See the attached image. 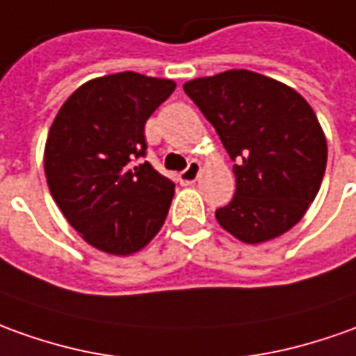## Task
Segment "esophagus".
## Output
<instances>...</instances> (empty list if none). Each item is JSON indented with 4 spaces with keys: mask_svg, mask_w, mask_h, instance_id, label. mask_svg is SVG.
I'll return each instance as SVG.
<instances>
[{
    "mask_svg": "<svg viewBox=\"0 0 356 356\" xmlns=\"http://www.w3.org/2000/svg\"><path fill=\"white\" fill-rule=\"evenodd\" d=\"M200 172H202V164L197 163V161H190L188 168L182 170L178 178H180V182H182L184 186H190V184H193L200 178Z\"/></svg>",
    "mask_w": 356,
    "mask_h": 356,
    "instance_id": "34e87169",
    "label": "esophagus"
}]
</instances>
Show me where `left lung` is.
Returning <instances> with one entry per match:
<instances>
[{
    "mask_svg": "<svg viewBox=\"0 0 356 356\" xmlns=\"http://www.w3.org/2000/svg\"><path fill=\"white\" fill-rule=\"evenodd\" d=\"M232 161L236 192L215 211L222 229L246 244L291 230L322 186L327 141L312 106L281 81L230 70L184 83Z\"/></svg>",
    "mask_w": 356,
    "mask_h": 356,
    "instance_id": "obj_1",
    "label": "left lung"
}]
</instances>
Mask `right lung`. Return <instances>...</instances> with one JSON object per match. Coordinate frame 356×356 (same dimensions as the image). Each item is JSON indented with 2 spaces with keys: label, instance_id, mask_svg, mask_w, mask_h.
<instances>
[{
  "label": "right lung",
  "instance_id": "add662e5",
  "mask_svg": "<svg viewBox=\"0 0 356 356\" xmlns=\"http://www.w3.org/2000/svg\"><path fill=\"white\" fill-rule=\"evenodd\" d=\"M176 89L134 71L83 83L61 104L44 147L54 202L81 238L112 256H131L168 215L174 184L145 156V122Z\"/></svg>",
  "mask_w": 356,
  "mask_h": 356
}]
</instances>
